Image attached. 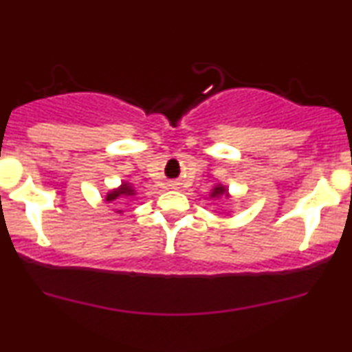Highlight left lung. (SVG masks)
I'll return each instance as SVG.
<instances>
[{
  "instance_id": "obj_1",
  "label": "left lung",
  "mask_w": 352,
  "mask_h": 352,
  "mask_svg": "<svg viewBox=\"0 0 352 352\" xmlns=\"http://www.w3.org/2000/svg\"><path fill=\"white\" fill-rule=\"evenodd\" d=\"M230 198V192H228L226 185L223 184H217L213 188H211L210 192V198H213V200H219V198Z\"/></svg>"
}]
</instances>
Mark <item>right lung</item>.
I'll return each mask as SVG.
<instances>
[{
  "instance_id": "add662e5",
  "label": "right lung",
  "mask_w": 352,
  "mask_h": 352,
  "mask_svg": "<svg viewBox=\"0 0 352 352\" xmlns=\"http://www.w3.org/2000/svg\"><path fill=\"white\" fill-rule=\"evenodd\" d=\"M135 193H138V192H135V188L133 187V184H129V182H121L120 187L111 188L107 195H104V201L116 205V203H120L121 200H124V198L134 197ZM114 213H120L121 214L122 210L118 208L116 211H114Z\"/></svg>"
}]
</instances>
